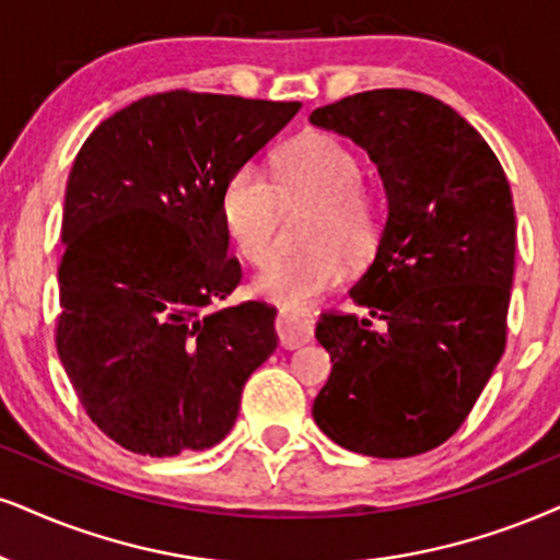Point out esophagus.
Returning <instances> with one entry per match:
<instances>
[{
  "label": "esophagus",
  "instance_id": "34e87169",
  "mask_svg": "<svg viewBox=\"0 0 560 560\" xmlns=\"http://www.w3.org/2000/svg\"><path fill=\"white\" fill-rule=\"evenodd\" d=\"M275 329H278L282 348H288V350L301 348V345L314 340V316L282 308V312L278 314V322H275Z\"/></svg>",
  "mask_w": 560,
  "mask_h": 560
}]
</instances>
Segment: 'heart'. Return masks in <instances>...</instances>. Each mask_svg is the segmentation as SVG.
<instances>
[{"label":"heart","mask_w":560,"mask_h":560,"mask_svg":"<svg viewBox=\"0 0 560 560\" xmlns=\"http://www.w3.org/2000/svg\"><path fill=\"white\" fill-rule=\"evenodd\" d=\"M363 165L342 140L308 132L275 161V184L257 165H241L220 197V218L236 252L252 265L275 254L282 202L314 199L319 212L306 233L312 248L275 259L252 280V293L288 312H303L376 252L382 207L363 189Z\"/></svg>","instance_id":"b5f03b06"}]
</instances>
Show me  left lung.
<instances>
[{
	"instance_id": "1",
	"label": "left lung",
	"mask_w": 560,
	"mask_h": 560,
	"mask_svg": "<svg viewBox=\"0 0 560 560\" xmlns=\"http://www.w3.org/2000/svg\"><path fill=\"white\" fill-rule=\"evenodd\" d=\"M308 119L361 144L386 191L376 257L350 291L386 329L322 314L332 374L314 420L350 452L416 457L465 423L506 348L512 189L478 129L425 93L365 90Z\"/></svg>"
}]
</instances>
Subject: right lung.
Listing matches in <instances>:
<instances>
[{
	"label": "right lung",
	"instance_id": "obj_1",
	"mask_svg": "<svg viewBox=\"0 0 560 560\" xmlns=\"http://www.w3.org/2000/svg\"><path fill=\"white\" fill-rule=\"evenodd\" d=\"M301 103L171 90L95 127L67 182L57 350L95 425L135 454L220 444L278 348L241 282L220 197Z\"/></svg>",
	"mask_w": 560,
	"mask_h": 560
}]
</instances>
